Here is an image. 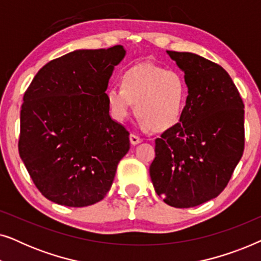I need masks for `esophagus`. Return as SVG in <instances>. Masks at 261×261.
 <instances>
[{
  "label": "esophagus",
  "mask_w": 261,
  "mask_h": 261,
  "mask_svg": "<svg viewBox=\"0 0 261 261\" xmlns=\"http://www.w3.org/2000/svg\"><path fill=\"white\" fill-rule=\"evenodd\" d=\"M129 139H130V144L132 145H138V144H140V142L142 141V138H140V137H139V135L134 134V133L130 134Z\"/></svg>",
  "instance_id": "34e87169"
}]
</instances>
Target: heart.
<instances>
[{"label": "heart", "mask_w": 261, "mask_h": 261, "mask_svg": "<svg viewBox=\"0 0 261 261\" xmlns=\"http://www.w3.org/2000/svg\"><path fill=\"white\" fill-rule=\"evenodd\" d=\"M187 94V81L179 71L142 64L127 70L121 77V87L107 91V99L117 121L126 120L135 105L137 115L151 129L164 130L180 117Z\"/></svg>", "instance_id": "b5f03b06"}]
</instances>
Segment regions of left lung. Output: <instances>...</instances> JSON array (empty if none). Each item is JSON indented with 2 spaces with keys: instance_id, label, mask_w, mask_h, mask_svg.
<instances>
[{
  "instance_id": "left-lung-1",
  "label": "left lung",
  "mask_w": 261,
  "mask_h": 261,
  "mask_svg": "<svg viewBox=\"0 0 261 261\" xmlns=\"http://www.w3.org/2000/svg\"><path fill=\"white\" fill-rule=\"evenodd\" d=\"M167 53L184 71L189 95L179 122L155 139L149 176L166 204L191 208L229 183L245 148V106L219 64L195 53Z\"/></svg>"
}]
</instances>
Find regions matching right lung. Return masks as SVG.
I'll list each match as a JSON object with an SVG mask.
<instances>
[{"label": "right lung", "mask_w": 261, "mask_h": 261, "mask_svg": "<svg viewBox=\"0 0 261 261\" xmlns=\"http://www.w3.org/2000/svg\"><path fill=\"white\" fill-rule=\"evenodd\" d=\"M121 45L78 49L42 66L23 95L19 153L49 201L87 206L106 197L129 132L109 115L107 87Z\"/></svg>", "instance_id": "right-lung-1"}]
</instances>
